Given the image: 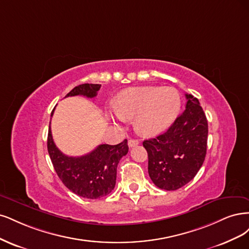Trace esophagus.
<instances>
[{"label":"esophagus","instance_id":"obj_1","mask_svg":"<svg viewBox=\"0 0 249 249\" xmlns=\"http://www.w3.org/2000/svg\"><path fill=\"white\" fill-rule=\"evenodd\" d=\"M139 145V141L138 140H129L128 141V146H129V148H132V147H135Z\"/></svg>","mask_w":249,"mask_h":249}]
</instances>
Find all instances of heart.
<instances>
[{
    "mask_svg": "<svg viewBox=\"0 0 249 249\" xmlns=\"http://www.w3.org/2000/svg\"><path fill=\"white\" fill-rule=\"evenodd\" d=\"M181 109L179 92L171 87L131 88L120 94L107 117L126 121L135 116L134 125L142 134L164 130L178 117Z\"/></svg>",
    "mask_w": 249,
    "mask_h": 249,
    "instance_id": "obj_1",
    "label": "heart"
}]
</instances>
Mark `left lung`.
Instances as JSON below:
<instances>
[{"label": "left lung", "mask_w": 249, "mask_h": 249, "mask_svg": "<svg viewBox=\"0 0 249 249\" xmlns=\"http://www.w3.org/2000/svg\"><path fill=\"white\" fill-rule=\"evenodd\" d=\"M186 108L168 129L143 141L148 172L157 187L176 190L186 185L202 167L207 153L208 121L199 102L185 94Z\"/></svg>", "instance_id": "obj_1"}]
</instances>
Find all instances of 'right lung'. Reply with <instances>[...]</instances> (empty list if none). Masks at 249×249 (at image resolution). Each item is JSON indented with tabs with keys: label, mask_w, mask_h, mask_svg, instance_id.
<instances>
[{
	"label": "right lung",
	"mask_w": 249,
	"mask_h": 249,
	"mask_svg": "<svg viewBox=\"0 0 249 249\" xmlns=\"http://www.w3.org/2000/svg\"><path fill=\"white\" fill-rule=\"evenodd\" d=\"M100 87L101 85L98 84L79 85L65 97L82 95L94 98ZM53 114V110L52 117ZM47 150L54 171L64 185L79 196L95 199L107 196L115 188L117 166L120 159L128 153V145L127 140H124L115 146L99 145L89 154L83 156H67L54 145L50 125Z\"/></svg>",
	"instance_id": "1"
}]
</instances>
